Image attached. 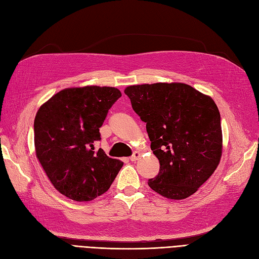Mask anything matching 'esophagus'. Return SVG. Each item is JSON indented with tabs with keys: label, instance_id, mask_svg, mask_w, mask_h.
<instances>
[{
	"label": "esophagus",
	"instance_id": "esophagus-1",
	"mask_svg": "<svg viewBox=\"0 0 259 259\" xmlns=\"http://www.w3.org/2000/svg\"><path fill=\"white\" fill-rule=\"evenodd\" d=\"M140 155H142V153H140L139 151H135L134 153H133V155L131 156V161L132 162H135V161H137L139 158H140Z\"/></svg>",
	"mask_w": 259,
	"mask_h": 259
}]
</instances>
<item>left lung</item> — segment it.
<instances>
[{
    "mask_svg": "<svg viewBox=\"0 0 259 259\" xmlns=\"http://www.w3.org/2000/svg\"><path fill=\"white\" fill-rule=\"evenodd\" d=\"M124 93L146 123L160 162L148 185L162 197H190L214 173L223 152L221 113L214 100L184 83L132 85Z\"/></svg>",
    "mask_w": 259,
    "mask_h": 259,
    "instance_id": "left-lung-1",
    "label": "left lung"
}]
</instances>
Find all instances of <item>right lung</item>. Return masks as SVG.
Listing matches in <instances>:
<instances>
[{"mask_svg": "<svg viewBox=\"0 0 259 259\" xmlns=\"http://www.w3.org/2000/svg\"><path fill=\"white\" fill-rule=\"evenodd\" d=\"M122 96L115 88L84 86L65 89L38 109L34 119L37 160L53 186L67 198L92 201L105 193L123 162L103 149L99 127L109 109Z\"/></svg>", "mask_w": 259, "mask_h": 259, "instance_id": "add662e5", "label": "right lung"}]
</instances>
